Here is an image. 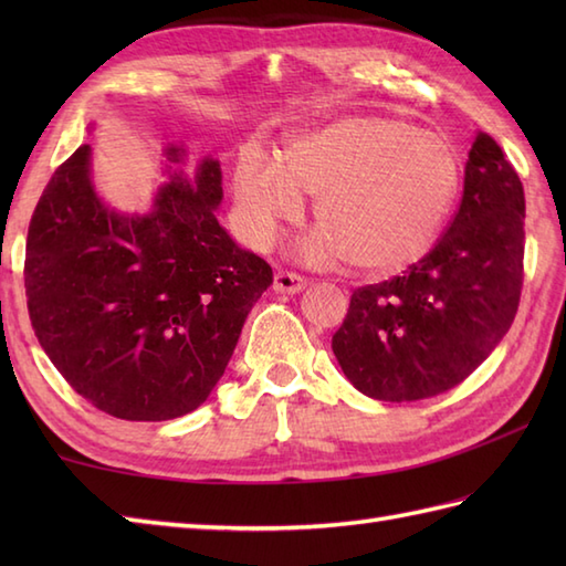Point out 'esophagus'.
Instances as JSON below:
<instances>
[{
	"label": "esophagus",
	"instance_id": "obj_1",
	"mask_svg": "<svg viewBox=\"0 0 566 566\" xmlns=\"http://www.w3.org/2000/svg\"><path fill=\"white\" fill-rule=\"evenodd\" d=\"M274 292L276 294H298L302 290H306V280L302 274L296 272H276L274 274Z\"/></svg>",
	"mask_w": 566,
	"mask_h": 566
}]
</instances>
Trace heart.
Segmentation results:
<instances>
[{"mask_svg":"<svg viewBox=\"0 0 566 566\" xmlns=\"http://www.w3.org/2000/svg\"><path fill=\"white\" fill-rule=\"evenodd\" d=\"M460 170L450 143L379 116H350L292 140L282 165L248 153L235 167V199L248 235L268 245L296 221L302 195L316 197L311 262L347 260L357 272L406 270L430 248L454 199Z\"/></svg>","mask_w":566,"mask_h":566,"instance_id":"obj_1","label":"heart"}]
</instances>
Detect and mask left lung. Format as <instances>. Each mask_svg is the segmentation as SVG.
I'll list each match as a JSON object with an SVG mask.
<instances>
[{
    "mask_svg": "<svg viewBox=\"0 0 566 566\" xmlns=\"http://www.w3.org/2000/svg\"><path fill=\"white\" fill-rule=\"evenodd\" d=\"M525 195L499 143L479 130L464 195L438 245L389 282L353 292L333 353L357 391L430 399L464 381L503 340L523 290Z\"/></svg>",
    "mask_w": 566,
    "mask_h": 566,
    "instance_id": "1",
    "label": "left lung"
}]
</instances>
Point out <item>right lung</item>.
Instances as JSON below:
<instances>
[{"label":"right lung","mask_w":566,"mask_h":566,"mask_svg":"<svg viewBox=\"0 0 566 566\" xmlns=\"http://www.w3.org/2000/svg\"><path fill=\"white\" fill-rule=\"evenodd\" d=\"M148 213H118L92 185V148L57 167L27 238L29 316L65 381L124 420L195 411L223 377L243 323L272 284V268L235 245L216 219L221 165L179 170Z\"/></svg>","instance_id":"obj_1"}]
</instances>
